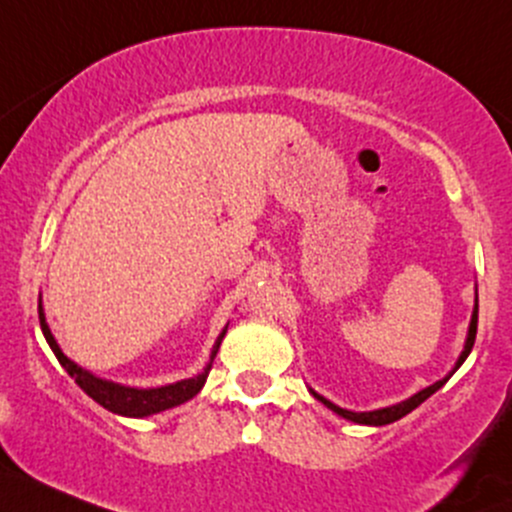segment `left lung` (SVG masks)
I'll list each match as a JSON object with an SVG mask.
<instances>
[{
    "label": "left lung",
    "mask_w": 512,
    "mask_h": 512,
    "mask_svg": "<svg viewBox=\"0 0 512 512\" xmlns=\"http://www.w3.org/2000/svg\"><path fill=\"white\" fill-rule=\"evenodd\" d=\"M476 325H479V301H476V306H474V316H471V325H469V338H466L464 352H462V357H459L457 367H454V369H459V367H462V362H464V359L469 357L471 347H474V340H476ZM447 379H449V376H445V379H442V381H437V384L428 386V389L418 391V393H415V396L408 398V401H403V403H396V406H389V408H381V411H369V413H352V411H345V408L335 406V403H330L328 398L318 396V393H313V396H316L320 403H325V406H328L330 411H335V413H338V415H342V418L352 420V423H359V425H389V423H393V420L403 418V415H408V413H411V411H415V408H418L420 403H423V401H428V398L432 396V393H435L437 389H442V386L447 384Z\"/></svg>",
    "instance_id": "left-lung-1"
}]
</instances>
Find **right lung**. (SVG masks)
Here are the masks:
<instances>
[{
	"label": "right lung",
	"mask_w": 512,
	"mask_h": 512,
	"mask_svg": "<svg viewBox=\"0 0 512 512\" xmlns=\"http://www.w3.org/2000/svg\"><path fill=\"white\" fill-rule=\"evenodd\" d=\"M38 320H41V330H43V335H46L50 350L55 352V357H58V362L67 369V374L75 379V384L80 386V389L87 393L89 398H94L99 406H104L106 411L128 415V418H145V415L167 411V408H174V406H179V403L194 398L196 393L201 391V386H204L206 376H209V372H211L213 357H216V352H218V345H221L223 335H226V330L218 335L216 345H213V352H211V362L206 364L204 372H201L199 376H194V379L177 381V384L160 386V389H131V386H121V384H114V381L97 379V376H92L89 372H84L82 367H77L75 362H70V359L63 355V350L58 347V342H55L53 333H50L46 316H43L41 303H38Z\"/></svg>",
	"instance_id": "obj_1"
}]
</instances>
